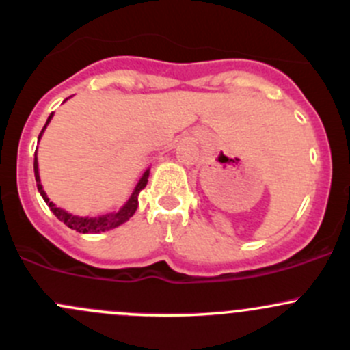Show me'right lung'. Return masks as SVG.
Segmentation results:
<instances>
[{
    "mask_svg": "<svg viewBox=\"0 0 350 350\" xmlns=\"http://www.w3.org/2000/svg\"><path fill=\"white\" fill-rule=\"evenodd\" d=\"M52 115L49 116L47 123L51 122ZM47 123H45V126H47ZM45 126L42 129L40 135H38V139L42 137V133H44ZM33 171H35V181H37V188L38 191H40L42 198L45 200V203L49 204V208H51L52 211H54L55 217L59 218L61 221H64L69 228H72V230L76 232H81V234H100V232H107V230H111V228L118 227V225L125 224L126 220H129L130 217H132L133 213H135L137 206H139V193L142 191L144 188H146L147 185V179H149V171L144 172L142 179L139 181V185H137L135 191L132 193V196H130V200L126 201L125 206L122 208L120 211H116V213H107V215H100V217H76V215H70L67 213V211L61 210V208L55 206L54 203H52L51 200H49L47 195H45V191L42 189V185H40V176H38V164H37V154H35V161H33Z\"/></svg>",
    "mask_w": 350,
    "mask_h": 350,
    "instance_id": "1",
    "label": "right lung"
}]
</instances>
